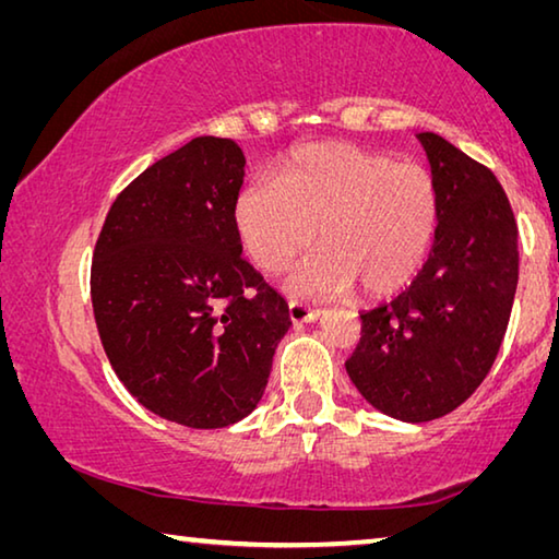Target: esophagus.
Here are the masks:
<instances>
[{
    "label": "esophagus",
    "mask_w": 559,
    "mask_h": 559,
    "mask_svg": "<svg viewBox=\"0 0 559 559\" xmlns=\"http://www.w3.org/2000/svg\"><path fill=\"white\" fill-rule=\"evenodd\" d=\"M288 316H290L293 323H316V320L320 318V310L302 306V302H298V300H290L288 302Z\"/></svg>",
    "instance_id": "34e87169"
}]
</instances>
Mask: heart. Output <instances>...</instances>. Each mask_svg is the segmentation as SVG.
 I'll return each instance as SVG.
<instances>
[{"label":"heart","instance_id":"obj_1","mask_svg":"<svg viewBox=\"0 0 559 559\" xmlns=\"http://www.w3.org/2000/svg\"><path fill=\"white\" fill-rule=\"evenodd\" d=\"M439 192L427 167L349 143L302 145L276 179L241 187L234 229L263 273L320 249L288 278L298 296L333 298L355 286L370 298L409 283L437 236Z\"/></svg>","mask_w":559,"mask_h":559}]
</instances>
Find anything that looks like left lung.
<instances>
[{
  "label": "left lung",
  "mask_w": 559,
  "mask_h": 559,
  "mask_svg": "<svg viewBox=\"0 0 559 559\" xmlns=\"http://www.w3.org/2000/svg\"><path fill=\"white\" fill-rule=\"evenodd\" d=\"M439 192L429 261L400 296L359 313L345 362L374 409L402 421L449 414L486 380L518 286V226L503 187L437 132H416Z\"/></svg>",
  "instance_id": "1"
}]
</instances>
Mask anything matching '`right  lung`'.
Returning <instances> with one entry per match:
<instances>
[{
  "label": "right lung",
  "mask_w": 559,
  "mask_h": 559,
  "mask_svg": "<svg viewBox=\"0 0 559 559\" xmlns=\"http://www.w3.org/2000/svg\"><path fill=\"white\" fill-rule=\"evenodd\" d=\"M234 140L202 135L157 159L112 202L91 300L112 372L135 400L189 429H222L261 402L288 306L241 259Z\"/></svg>",
  "instance_id": "1"
}]
</instances>
